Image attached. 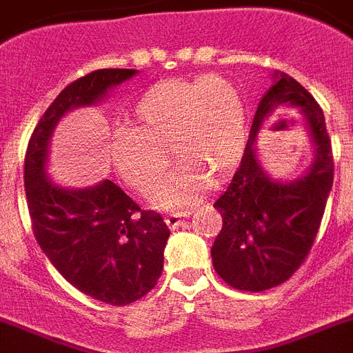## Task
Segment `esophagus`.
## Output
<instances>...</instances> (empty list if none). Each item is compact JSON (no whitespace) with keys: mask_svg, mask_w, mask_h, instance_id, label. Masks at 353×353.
Returning <instances> with one entry per match:
<instances>
[{"mask_svg":"<svg viewBox=\"0 0 353 353\" xmlns=\"http://www.w3.org/2000/svg\"><path fill=\"white\" fill-rule=\"evenodd\" d=\"M187 216H189V213L187 212H179V213H170V215L164 216V221H166L168 228L170 229H179L180 225L183 224V221H185Z\"/></svg>","mask_w":353,"mask_h":353,"instance_id":"obj_1","label":"esophagus"}]
</instances>
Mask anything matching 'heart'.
Segmentation results:
<instances>
[{
    "mask_svg": "<svg viewBox=\"0 0 353 353\" xmlns=\"http://www.w3.org/2000/svg\"><path fill=\"white\" fill-rule=\"evenodd\" d=\"M245 105L240 90L219 77L155 83L134 108V128L115 134L112 161L132 189L147 192L168 170L170 147L179 166L150 194L157 208L198 201L208 176L221 179L238 164L245 147Z\"/></svg>",
    "mask_w": 353,
    "mask_h": 353,
    "instance_id": "b5f03b06",
    "label": "heart"
}]
</instances>
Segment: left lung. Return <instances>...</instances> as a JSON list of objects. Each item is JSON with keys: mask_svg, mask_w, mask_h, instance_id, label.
<instances>
[{"mask_svg": "<svg viewBox=\"0 0 353 353\" xmlns=\"http://www.w3.org/2000/svg\"><path fill=\"white\" fill-rule=\"evenodd\" d=\"M273 85L255 110L250 137L231 182L213 203L222 229L213 241L216 274L234 289L261 292L292 276L319 232L332 187L334 166L324 112L301 83L274 71ZM297 109L314 147V161L301 177L280 181L263 170L256 138L274 112Z\"/></svg>", "mask_w": 353, "mask_h": 353, "instance_id": "left-lung-1", "label": "left lung"}]
</instances>
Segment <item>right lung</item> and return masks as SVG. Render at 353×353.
I'll list each match as a JSON object with an SVG mask.
<instances>
[{"label": "right lung", "instance_id": "1", "mask_svg": "<svg viewBox=\"0 0 353 353\" xmlns=\"http://www.w3.org/2000/svg\"><path fill=\"white\" fill-rule=\"evenodd\" d=\"M138 70L106 68L61 90L34 128L24 161L29 216L38 245L71 285L92 299L124 306L150 292L164 264L170 229L112 180L63 187L48 176L50 140L68 112L96 106Z\"/></svg>", "mask_w": 353, "mask_h": 353}]
</instances>
